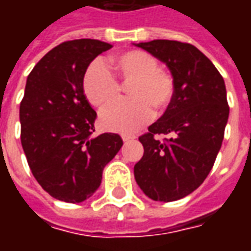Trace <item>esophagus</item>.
Returning <instances> with one entry per match:
<instances>
[{"label":"esophagus","instance_id":"obj_1","mask_svg":"<svg viewBox=\"0 0 251 251\" xmlns=\"http://www.w3.org/2000/svg\"><path fill=\"white\" fill-rule=\"evenodd\" d=\"M134 138H136V137L134 136H127V134H125V136H122V140H124V142H130V141H133V140H134Z\"/></svg>","mask_w":251,"mask_h":251}]
</instances>
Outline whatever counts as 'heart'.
<instances>
[{
  "mask_svg": "<svg viewBox=\"0 0 251 251\" xmlns=\"http://www.w3.org/2000/svg\"><path fill=\"white\" fill-rule=\"evenodd\" d=\"M115 78L100 64H93L83 77V93L94 107L100 111L114 106L127 86V102L115 106L100 118L106 130L131 133L151 120L153 111L165 113L172 103L175 82L171 74L158 68V60L144 51H127L110 59Z\"/></svg>",
  "mask_w": 251,
  "mask_h": 251,
  "instance_id": "b5f03b06",
  "label": "heart"
}]
</instances>
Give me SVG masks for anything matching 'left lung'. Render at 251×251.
Here are the masks:
<instances>
[{"label": "left lung", "mask_w": 251, "mask_h": 251, "mask_svg": "<svg viewBox=\"0 0 251 251\" xmlns=\"http://www.w3.org/2000/svg\"><path fill=\"white\" fill-rule=\"evenodd\" d=\"M168 67L175 95L168 110L140 137L144 156L134 177L148 198L175 201L194 192L210 174L228 120L225 80L203 52L188 43L134 44ZM169 134L165 143L154 135Z\"/></svg>", "instance_id": "1"}]
</instances>
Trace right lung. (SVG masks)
<instances>
[{
    "instance_id": "add662e5",
    "label": "right lung",
    "mask_w": 251,
    "mask_h": 251,
    "mask_svg": "<svg viewBox=\"0 0 251 251\" xmlns=\"http://www.w3.org/2000/svg\"><path fill=\"white\" fill-rule=\"evenodd\" d=\"M109 43H62L30 71L20 104L21 145L37 183L52 198L80 203L99 188L102 172L122 147L114 133L93 137L95 110L83 93L87 67Z\"/></svg>"
}]
</instances>
